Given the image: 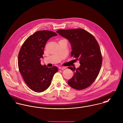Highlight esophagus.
<instances>
[{
  "label": "esophagus",
  "mask_w": 123,
  "mask_h": 123,
  "mask_svg": "<svg viewBox=\"0 0 123 123\" xmlns=\"http://www.w3.org/2000/svg\"><path fill=\"white\" fill-rule=\"evenodd\" d=\"M61 70H63L64 69H65L66 68V67H62V66H61V67H59V68Z\"/></svg>",
  "instance_id": "34e87169"
}]
</instances>
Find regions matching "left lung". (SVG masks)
Masks as SVG:
<instances>
[{"instance_id":"obj_1","label":"left lung","mask_w":123,"mask_h":123,"mask_svg":"<svg viewBox=\"0 0 123 123\" xmlns=\"http://www.w3.org/2000/svg\"><path fill=\"white\" fill-rule=\"evenodd\" d=\"M71 44V56L79 60V68L69 67L73 71V77L68 81L73 88L81 90L90 86L97 78L102 63L99 44L95 38L82 29L59 30L56 31Z\"/></svg>"}]
</instances>
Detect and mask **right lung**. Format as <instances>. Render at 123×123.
I'll return each mask as SVG.
<instances>
[{
  "label": "right lung",
  "mask_w": 123,
  "mask_h": 123,
  "mask_svg": "<svg viewBox=\"0 0 123 123\" xmlns=\"http://www.w3.org/2000/svg\"><path fill=\"white\" fill-rule=\"evenodd\" d=\"M57 34L49 31H40L31 35L21 47L18 56V66L24 80L33 91L41 92L47 89L58 69L41 63L45 44Z\"/></svg>",
  "instance_id": "right-lung-1"
}]
</instances>
